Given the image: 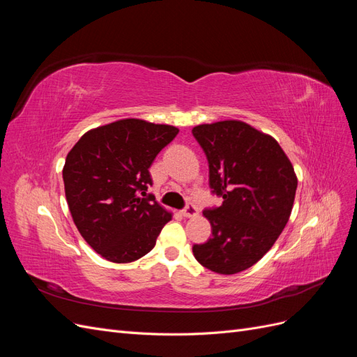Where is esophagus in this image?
I'll return each mask as SVG.
<instances>
[{
  "instance_id": "esophagus-1",
  "label": "esophagus",
  "mask_w": 357,
  "mask_h": 357,
  "mask_svg": "<svg viewBox=\"0 0 357 357\" xmlns=\"http://www.w3.org/2000/svg\"><path fill=\"white\" fill-rule=\"evenodd\" d=\"M181 214L185 215V218H195V215H198V210L193 204H189L188 207L181 211Z\"/></svg>"
}]
</instances>
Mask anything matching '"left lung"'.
Segmentation results:
<instances>
[{"label": "left lung", "mask_w": 357, "mask_h": 357, "mask_svg": "<svg viewBox=\"0 0 357 357\" xmlns=\"http://www.w3.org/2000/svg\"><path fill=\"white\" fill-rule=\"evenodd\" d=\"M192 134L207 156L210 186L223 198L202 213L213 236L193 245V256L213 273H241L284 229L298 186L294 165L274 137L243 121L202 123Z\"/></svg>", "instance_id": "left-lung-1"}]
</instances>
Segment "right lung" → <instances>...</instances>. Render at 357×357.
<instances>
[{"mask_svg": "<svg viewBox=\"0 0 357 357\" xmlns=\"http://www.w3.org/2000/svg\"><path fill=\"white\" fill-rule=\"evenodd\" d=\"M178 128L121 119L89 129L62 168L74 225L93 250L114 264L147 255L172 213L147 195L149 168Z\"/></svg>", "mask_w": 357, "mask_h": 357, "instance_id": "add662e5", "label": "right lung"}]
</instances>
